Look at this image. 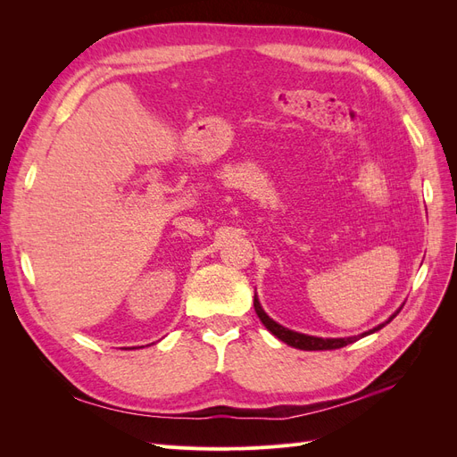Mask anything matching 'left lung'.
<instances>
[{"label":"left lung","instance_id":"1","mask_svg":"<svg viewBox=\"0 0 457 457\" xmlns=\"http://www.w3.org/2000/svg\"><path fill=\"white\" fill-rule=\"evenodd\" d=\"M253 307H255V312H257V316H259V320H261L262 324H265V328L270 331V334H272L274 337H278L280 341H284L286 345H289V347L301 349V351H334V349H341V347H345V345H351V343L358 341L361 337H366V336L373 334V331H379L383 326L389 324V322L393 320V318L398 314V311H400V309H398L396 312H393L389 318H386L385 322H381V324H378L376 328H371V329L364 331V334H361V336H353V337H314V336H307V334H299V331L287 329V328H284L282 324L274 322L272 318L265 312V309L261 307L257 294H255V297H253Z\"/></svg>","mask_w":457,"mask_h":457}]
</instances>
